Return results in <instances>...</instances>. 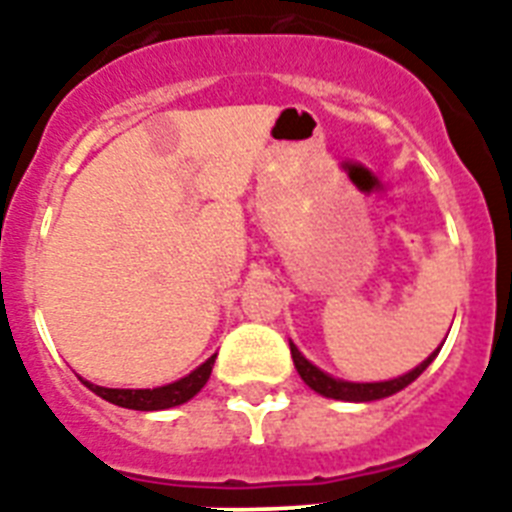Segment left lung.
<instances>
[{
    "instance_id": "1",
    "label": "left lung",
    "mask_w": 512,
    "mask_h": 512,
    "mask_svg": "<svg viewBox=\"0 0 512 512\" xmlns=\"http://www.w3.org/2000/svg\"><path fill=\"white\" fill-rule=\"evenodd\" d=\"M291 346V359H294V367L296 372L302 375V380L307 382L309 388L315 390V393L325 395V398H336V401H354V403H367V401H380V398H388V395L398 393V390H403L406 385H411V382L416 380V377L422 375L424 369L429 367V364L435 362L437 356V349L435 354H429L427 359H424L419 367H414L411 372H406V375L395 377V380H385V382H346V380H336V377L325 375L322 369H317L315 364L307 362L302 356V351L296 349L294 343L289 341Z\"/></svg>"
}]
</instances>
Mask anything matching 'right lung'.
<instances>
[{"label": "right lung", "mask_w": 512, "mask_h": 512, "mask_svg": "<svg viewBox=\"0 0 512 512\" xmlns=\"http://www.w3.org/2000/svg\"><path fill=\"white\" fill-rule=\"evenodd\" d=\"M213 362H216V354L210 356L208 362H203L195 372H190L182 380L169 382V385H161V388H145V390H130V388H101V385H93V382L83 380L85 388H90L96 395H101L103 401L114 403V406H122V409H135V411H163L174 409V406H182L190 398H195L203 385L208 382L210 372H213Z\"/></svg>", "instance_id": "obj_1"}]
</instances>
